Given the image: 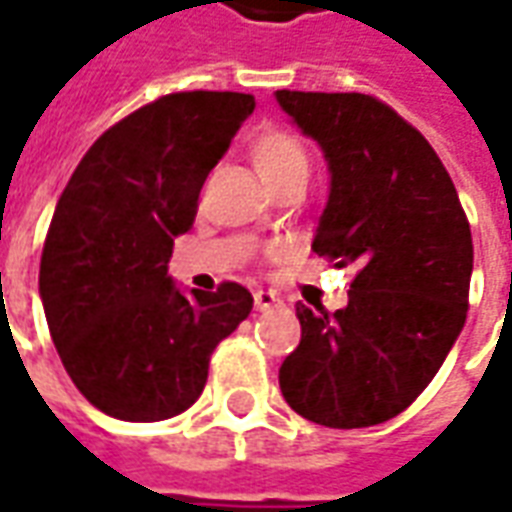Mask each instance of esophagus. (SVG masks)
Returning <instances> with one entry per match:
<instances>
[{
  "label": "esophagus",
  "mask_w": 512,
  "mask_h": 512,
  "mask_svg": "<svg viewBox=\"0 0 512 512\" xmlns=\"http://www.w3.org/2000/svg\"><path fill=\"white\" fill-rule=\"evenodd\" d=\"M255 307L260 312L274 310V307H282V296H279V293H274V290H257Z\"/></svg>",
  "instance_id": "obj_1"
}]
</instances>
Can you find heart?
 Returning <instances> with one entry per match:
<instances>
[{"label":"heart","instance_id":"b5f03b06","mask_svg":"<svg viewBox=\"0 0 512 512\" xmlns=\"http://www.w3.org/2000/svg\"><path fill=\"white\" fill-rule=\"evenodd\" d=\"M249 158L266 186L285 178L293 169H307L301 142L282 128H260L249 142Z\"/></svg>","mask_w":512,"mask_h":512}]
</instances>
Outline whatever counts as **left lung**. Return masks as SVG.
Listing matches in <instances>:
<instances>
[{"label": "left lung", "mask_w": 512, "mask_h": 512, "mask_svg": "<svg viewBox=\"0 0 512 512\" xmlns=\"http://www.w3.org/2000/svg\"><path fill=\"white\" fill-rule=\"evenodd\" d=\"M274 95L329 167L312 249L356 268L343 310L296 304L301 343L279 389L310 422L370 428L411 406L458 340L472 230L436 150L395 109L362 93Z\"/></svg>", "instance_id": "1"}]
</instances>
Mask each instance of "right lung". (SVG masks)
I'll list each match as a JSON object with an SVG mask.
<instances>
[{"label":"right lung","mask_w":512,"mask_h":512,"mask_svg":"<svg viewBox=\"0 0 512 512\" xmlns=\"http://www.w3.org/2000/svg\"><path fill=\"white\" fill-rule=\"evenodd\" d=\"M252 112L246 93L164 95L98 136L62 191L40 301L68 376L109 417L158 422L186 411L205 389L213 348L252 312L238 282L186 293L167 274L202 183Z\"/></svg>","instance_id":"obj_1"}]
</instances>
